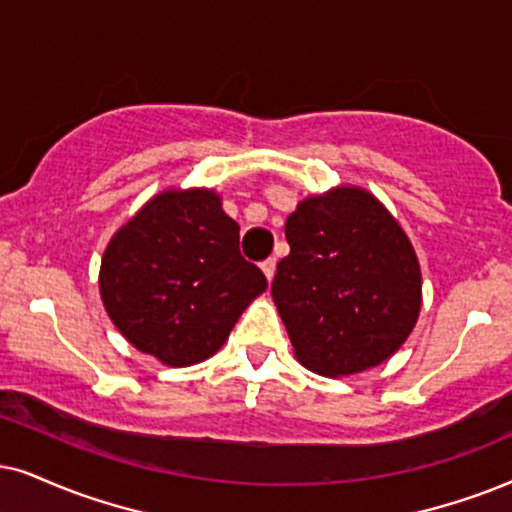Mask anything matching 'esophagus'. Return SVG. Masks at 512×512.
Wrapping results in <instances>:
<instances>
[{
    "label": "esophagus",
    "instance_id": "obj_1",
    "mask_svg": "<svg viewBox=\"0 0 512 512\" xmlns=\"http://www.w3.org/2000/svg\"><path fill=\"white\" fill-rule=\"evenodd\" d=\"M262 271H264V276H267V281L271 283V278H274V274H276V260H274V257H269V260L262 262Z\"/></svg>",
    "mask_w": 512,
    "mask_h": 512
}]
</instances>
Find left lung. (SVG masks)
Returning <instances> with one entry per match:
<instances>
[{
    "label": "left lung",
    "mask_w": 512,
    "mask_h": 512,
    "mask_svg": "<svg viewBox=\"0 0 512 512\" xmlns=\"http://www.w3.org/2000/svg\"><path fill=\"white\" fill-rule=\"evenodd\" d=\"M290 255L271 295L309 371L340 378L383 364L420 314L416 250L383 203L359 186L304 198L286 222Z\"/></svg>",
    "instance_id": "left-lung-1"
}]
</instances>
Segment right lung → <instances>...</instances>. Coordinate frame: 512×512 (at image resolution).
Here are the masks:
<instances>
[{"mask_svg":"<svg viewBox=\"0 0 512 512\" xmlns=\"http://www.w3.org/2000/svg\"><path fill=\"white\" fill-rule=\"evenodd\" d=\"M238 231L210 189H167L122 224L103 252L99 290L127 342L174 368L219 352L267 290Z\"/></svg>","mask_w":512,"mask_h":512,"instance_id":"right-lung-1","label":"right lung"}]
</instances>
